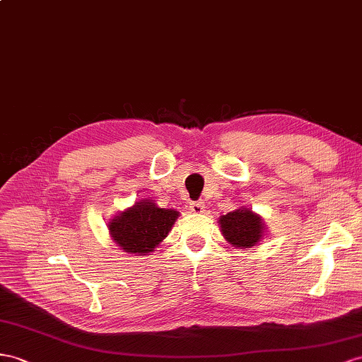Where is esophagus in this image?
Returning a JSON list of instances; mask_svg holds the SVG:
<instances>
[{
    "label": "esophagus",
    "mask_w": 362,
    "mask_h": 362,
    "mask_svg": "<svg viewBox=\"0 0 362 362\" xmlns=\"http://www.w3.org/2000/svg\"><path fill=\"white\" fill-rule=\"evenodd\" d=\"M203 208H205V205H203L202 202H192V203H189V211L194 212V214H202Z\"/></svg>",
    "instance_id": "obj_1"
}]
</instances>
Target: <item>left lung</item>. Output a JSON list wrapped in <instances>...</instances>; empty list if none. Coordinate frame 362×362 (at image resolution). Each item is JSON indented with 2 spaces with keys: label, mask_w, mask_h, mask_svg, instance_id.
Listing matches in <instances>:
<instances>
[{
  "label": "left lung",
  "mask_w": 362,
  "mask_h": 362,
  "mask_svg": "<svg viewBox=\"0 0 362 362\" xmlns=\"http://www.w3.org/2000/svg\"><path fill=\"white\" fill-rule=\"evenodd\" d=\"M220 230L225 240L238 249L257 246L266 235V225L257 212L246 206H240L218 218Z\"/></svg>",
  "instance_id": "8db88e82"
}]
</instances>
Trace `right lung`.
Here are the masks:
<instances>
[{
    "label": "right lung",
    "instance_id": "1",
    "mask_svg": "<svg viewBox=\"0 0 362 362\" xmlns=\"http://www.w3.org/2000/svg\"><path fill=\"white\" fill-rule=\"evenodd\" d=\"M179 211L157 206L154 200L142 199L120 211L107 223L111 240L132 255H150L170 234Z\"/></svg>",
    "mask_w": 362,
    "mask_h": 362
}]
</instances>
